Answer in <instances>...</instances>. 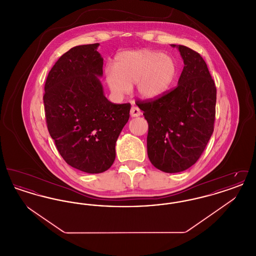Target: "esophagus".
<instances>
[{"label": "esophagus", "mask_w": 256, "mask_h": 256, "mask_svg": "<svg viewBox=\"0 0 256 256\" xmlns=\"http://www.w3.org/2000/svg\"><path fill=\"white\" fill-rule=\"evenodd\" d=\"M130 115L132 117H138L141 115V110H139L137 106H132L130 110Z\"/></svg>", "instance_id": "34e87169"}]
</instances>
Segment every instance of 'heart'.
I'll list each match as a JSON object with an SVG mask.
<instances>
[{
    "instance_id": "1",
    "label": "heart",
    "mask_w": 256,
    "mask_h": 256,
    "mask_svg": "<svg viewBox=\"0 0 256 256\" xmlns=\"http://www.w3.org/2000/svg\"><path fill=\"white\" fill-rule=\"evenodd\" d=\"M176 74V64L169 56L158 50H136L116 56L114 68L106 69V80L114 97L126 96L135 84L139 97L154 100L169 89Z\"/></svg>"
}]
</instances>
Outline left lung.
Here are the masks:
<instances>
[{
	"label": "left lung",
	"mask_w": 256,
	"mask_h": 256,
	"mask_svg": "<svg viewBox=\"0 0 256 256\" xmlns=\"http://www.w3.org/2000/svg\"><path fill=\"white\" fill-rule=\"evenodd\" d=\"M176 47L184 67L178 86L154 100L139 102L148 124V156L165 172H180L194 165L214 130L217 90L206 63L195 50Z\"/></svg>",
	"instance_id": "8db88e82"
}]
</instances>
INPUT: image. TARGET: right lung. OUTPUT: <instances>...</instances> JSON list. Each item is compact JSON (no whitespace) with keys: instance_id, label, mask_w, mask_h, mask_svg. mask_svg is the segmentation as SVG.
I'll return each mask as SVG.
<instances>
[{"instance_id":"add662e5","label":"right lung","mask_w":256,"mask_h":256,"mask_svg":"<svg viewBox=\"0 0 256 256\" xmlns=\"http://www.w3.org/2000/svg\"><path fill=\"white\" fill-rule=\"evenodd\" d=\"M98 45L76 46L62 54L50 71L43 97L48 130L61 156L88 174L111 167L130 110V104H112L104 94Z\"/></svg>"}]
</instances>
